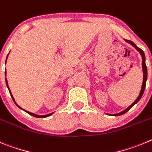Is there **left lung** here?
<instances>
[{"mask_svg":"<svg viewBox=\"0 0 152 152\" xmlns=\"http://www.w3.org/2000/svg\"><path fill=\"white\" fill-rule=\"evenodd\" d=\"M125 42H127V43L130 44L131 45L133 46L136 49V50H138L139 52V54H140V55L142 56V72H143V82H142V88H141V90H140V92H139V96L137 97V98L136 99V101L133 102V103L131 105H129L127 108H126L125 110H123V111L120 112V113H113V114H112V113H107V115H110V116H115V117H117V116H120V115H123V114H124L125 113H126L128 110H129V109L131 108V107H132V106H134V105L136 104V103H137L138 102H139V100L141 99V98H142V96L143 93H144V91H145V85H146V81H147V67H146V65H145V53L144 51H143L142 50H141L139 48H138L137 46L135 45V44L133 43V42H132V41H129V40H126L125 39Z\"/></svg>","mask_w":152,"mask_h":152,"instance_id":"left-lung-1","label":"left lung"}]
</instances>
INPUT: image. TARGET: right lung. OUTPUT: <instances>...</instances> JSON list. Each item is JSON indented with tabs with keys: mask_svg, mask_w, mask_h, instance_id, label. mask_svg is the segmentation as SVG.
<instances>
[{
	"mask_svg": "<svg viewBox=\"0 0 152 152\" xmlns=\"http://www.w3.org/2000/svg\"><path fill=\"white\" fill-rule=\"evenodd\" d=\"M9 53H10V52H9ZM7 57H8V55L7 56L6 62H7ZM6 62H5V64H6ZM6 74H7V73H6V71H5V76H6ZM5 81H6V84H7V88H8V90H9V91H10V95H11L12 98H13V101H14V103L16 104L17 105V107H20V109H22V110H24V111H26V112L27 113H28V114H30V115L33 116V117H38V118H45V117H49V116L52 115L53 113H48V114H45V115H38V114H35V113H31V112H29V111H27V110H24V109H23V108H22V107H20L19 106V105L17 104H16V102H15V100H14V98H13V95H12L11 91H10V88H9V86H8L7 79V78H5Z\"/></svg>",
	"mask_w": 152,
	"mask_h": 152,
	"instance_id": "right-lung-1",
	"label": "right lung"
}]
</instances>
